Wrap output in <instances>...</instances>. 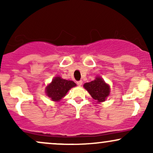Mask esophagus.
Here are the masks:
<instances>
[{
	"instance_id": "34e87169",
	"label": "esophagus",
	"mask_w": 153,
	"mask_h": 153,
	"mask_svg": "<svg viewBox=\"0 0 153 153\" xmlns=\"http://www.w3.org/2000/svg\"><path fill=\"white\" fill-rule=\"evenodd\" d=\"M77 84H78V85H79V86H80L82 84V80H79V81L77 82Z\"/></svg>"
}]
</instances>
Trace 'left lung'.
<instances>
[{
	"label": "left lung",
	"instance_id": "obj_1",
	"mask_svg": "<svg viewBox=\"0 0 153 153\" xmlns=\"http://www.w3.org/2000/svg\"><path fill=\"white\" fill-rule=\"evenodd\" d=\"M83 87L88 91L97 102H103L107 99L110 93V87L101 77L97 76L93 81L86 82Z\"/></svg>",
	"mask_w": 153,
	"mask_h": 153
}]
</instances>
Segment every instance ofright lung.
Segmentation results:
<instances>
[{
    "mask_svg": "<svg viewBox=\"0 0 153 153\" xmlns=\"http://www.w3.org/2000/svg\"><path fill=\"white\" fill-rule=\"evenodd\" d=\"M75 86H76V84L72 80H65L60 77H54L52 82L46 87V94L52 101H59L70 89Z\"/></svg>",
    "mask_w": 153,
    "mask_h": 153,
    "instance_id": "add662e5",
    "label": "right lung"
}]
</instances>
